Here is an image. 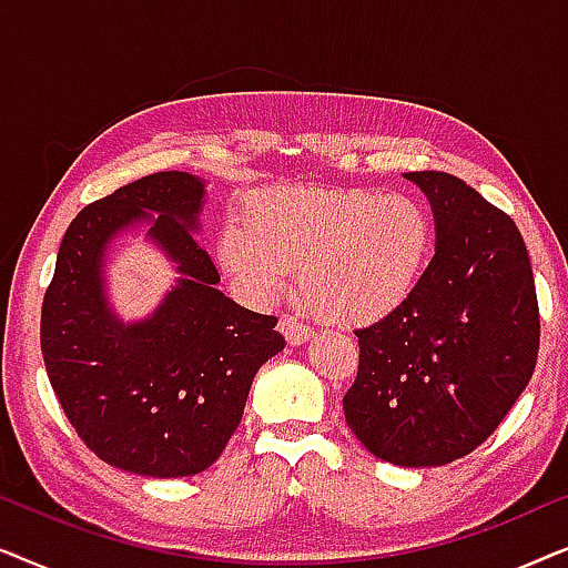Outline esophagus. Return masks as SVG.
Here are the masks:
<instances>
[{
  "instance_id": "1",
  "label": "esophagus",
  "mask_w": 568,
  "mask_h": 568,
  "mask_svg": "<svg viewBox=\"0 0 568 568\" xmlns=\"http://www.w3.org/2000/svg\"><path fill=\"white\" fill-rule=\"evenodd\" d=\"M278 331H282V336L286 338V344L290 346L305 344V341L313 336V328L297 321L294 315H282V321H278Z\"/></svg>"
}]
</instances>
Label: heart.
I'll return each mask as SVG.
<instances>
[{
	"label": "heart",
	"instance_id": "1",
	"mask_svg": "<svg viewBox=\"0 0 568 568\" xmlns=\"http://www.w3.org/2000/svg\"><path fill=\"white\" fill-rule=\"evenodd\" d=\"M434 224L422 201L375 189H263L216 237V258L255 300H274L297 268L323 321L369 325L422 282Z\"/></svg>",
	"mask_w": 568,
	"mask_h": 568
}]
</instances>
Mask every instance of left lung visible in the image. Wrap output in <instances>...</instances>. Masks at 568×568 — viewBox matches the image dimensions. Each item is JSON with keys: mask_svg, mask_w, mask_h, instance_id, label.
Listing matches in <instances>:
<instances>
[{"mask_svg": "<svg viewBox=\"0 0 568 568\" xmlns=\"http://www.w3.org/2000/svg\"><path fill=\"white\" fill-rule=\"evenodd\" d=\"M434 214V258L410 297L356 331L348 429L379 460L434 468L468 455L530 383L540 344L517 224L449 173H403Z\"/></svg>", "mask_w": 568, "mask_h": 568, "instance_id": "8db88e82", "label": "left lung"}]
</instances>
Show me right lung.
<instances>
[{"label":"right lung","mask_w":568,"mask_h":568,"mask_svg":"<svg viewBox=\"0 0 568 568\" xmlns=\"http://www.w3.org/2000/svg\"><path fill=\"white\" fill-rule=\"evenodd\" d=\"M206 181L168 170L121 185L69 224L43 297L41 352L84 445L150 478L206 470L243 418L253 377L284 348L274 315L216 290L199 247ZM148 227L179 278L153 313L126 324L106 300L104 266L123 231Z\"/></svg>","instance_id":"obj_1"}]
</instances>
